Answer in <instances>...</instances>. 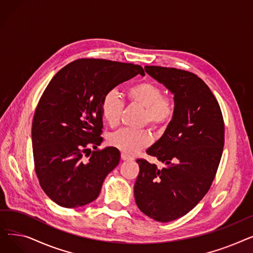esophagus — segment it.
<instances>
[{"mask_svg": "<svg viewBox=\"0 0 253 253\" xmlns=\"http://www.w3.org/2000/svg\"><path fill=\"white\" fill-rule=\"evenodd\" d=\"M121 158H122V160H124V161L131 160V159H132V157H130V156H128V155H126V154H124V153H122V154H121Z\"/></svg>", "mask_w": 253, "mask_h": 253, "instance_id": "obj_1", "label": "esophagus"}]
</instances>
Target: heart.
Here are the masks:
<instances>
[{"instance_id":"obj_1","label":"heart","mask_w":253,"mask_h":253,"mask_svg":"<svg viewBox=\"0 0 253 253\" xmlns=\"http://www.w3.org/2000/svg\"><path fill=\"white\" fill-rule=\"evenodd\" d=\"M129 101L143 109L142 123L154 128L167 126L175 113L174 100L163 96V90L151 82H142L131 86L126 91ZM124 109V102L115 90L105 93L101 99L100 110L104 121L111 127L119 125ZM112 147L127 155H134L152 142L148 130L120 129L109 136Z\"/></svg>"}]
</instances>
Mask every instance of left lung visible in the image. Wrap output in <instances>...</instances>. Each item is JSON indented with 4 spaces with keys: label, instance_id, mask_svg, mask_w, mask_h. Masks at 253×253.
I'll return each instance as SVG.
<instances>
[{
    "label": "left lung",
    "instance_id": "left-lung-1",
    "mask_svg": "<svg viewBox=\"0 0 253 253\" xmlns=\"http://www.w3.org/2000/svg\"><path fill=\"white\" fill-rule=\"evenodd\" d=\"M144 70L174 95L175 113L147 150L165 167L136 160L134 198L145 215L167 222L187 214L210 189L222 155L224 124L213 93L198 76L155 65Z\"/></svg>",
    "mask_w": 253,
    "mask_h": 253
}]
</instances>
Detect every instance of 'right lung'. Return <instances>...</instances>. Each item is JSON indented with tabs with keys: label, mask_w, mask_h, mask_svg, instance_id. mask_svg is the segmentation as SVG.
I'll return each instance as SVG.
<instances>
[{
	"label": "right lung",
	"mask_w": 253,
	"mask_h": 253,
	"mask_svg": "<svg viewBox=\"0 0 253 253\" xmlns=\"http://www.w3.org/2000/svg\"><path fill=\"white\" fill-rule=\"evenodd\" d=\"M138 74L144 76L138 64L84 58L52 78L37 105L32 142L40 185L53 202L76 208L98 197L121 157L114 147L96 151L102 141L101 99Z\"/></svg>",
	"instance_id": "1"
}]
</instances>
